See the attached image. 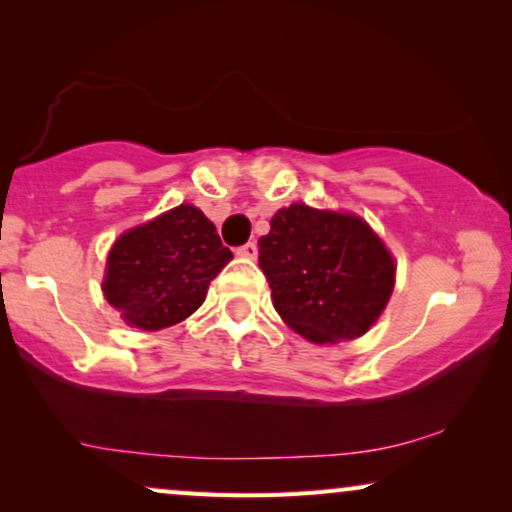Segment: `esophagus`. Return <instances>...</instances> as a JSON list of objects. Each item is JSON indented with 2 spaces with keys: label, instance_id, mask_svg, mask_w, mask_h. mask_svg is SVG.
I'll return each instance as SVG.
<instances>
[{
  "label": "esophagus",
  "instance_id": "esophagus-1",
  "mask_svg": "<svg viewBox=\"0 0 512 512\" xmlns=\"http://www.w3.org/2000/svg\"><path fill=\"white\" fill-rule=\"evenodd\" d=\"M237 256H240V258H249V261H256L258 247H256L254 242H247V244H244V247L237 249Z\"/></svg>",
  "mask_w": 512,
  "mask_h": 512
}]
</instances>
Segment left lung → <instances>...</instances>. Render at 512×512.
<instances>
[{"instance_id":"obj_1","label":"left lung","mask_w":512,"mask_h":512,"mask_svg":"<svg viewBox=\"0 0 512 512\" xmlns=\"http://www.w3.org/2000/svg\"><path fill=\"white\" fill-rule=\"evenodd\" d=\"M258 247L277 314L314 345L366 335L394 293V256L354 212L293 202L277 209Z\"/></svg>"}]
</instances>
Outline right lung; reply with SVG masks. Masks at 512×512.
<instances>
[{"label":"right lung","instance_id":"obj_1","mask_svg":"<svg viewBox=\"0 0 512 512\" xmlns=\"http://www.w3.org/2000/svg\"><path fill=\"white\" fill-rule=\"evenodd\" d=\"M233 251L191 202L118 235L104 265L102 293L130 328L160 331L205 303L209 282Z\"/></svg>","mask_w":512,"mask_h":512}]
</instances>
